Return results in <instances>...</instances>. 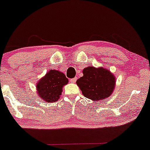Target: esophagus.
Here are the masks:
<instances>
[{"mask_svg": "<svg viewBox=\"0 0 150 150\" xmlns=\"http://www.w3.org/2000/svg\"><path fill=\"white\" fill-rule=\"evenodd\" d=\"M77 80V77H75V78H73V79H70V82L71 83H75V82H76Z\"/></svg>", "mask_w": 150, "mask_h": 150, "instance_id": "esophagus-1", "label": "esophagus"}]
</instances>
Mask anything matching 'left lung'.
<instances>
[{"label": "left lung", "instance_id": "8db88e82", "mask_svg": "<svg viewBox=\"0 0 150 150\" xmlns=\"http://www.w3.org/2000/svg\"><path fill=\"white\" fill-rule=\"evenodd\" d=\"M76 83L84 97L100 100L112 94L115 89V77L107 69L89 66L83 70V76Z\"/></svg>", "mask_w": 150, "mask_h": 150}]
</instances>
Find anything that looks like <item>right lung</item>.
I'll return each instance as SVG.
<instances>
[{
  "mask_svg": "<svg viewBox=\"0 0 150 150\" xmlns=\"http://www.w3.org/2000/svg\"><path fill=\"white\" fill-rule=\"evenodd\" d=\"M68 82V78L64 73L51 70L37 84L38 94L47 102H55L61 95L63 86Z\"/></svg>",
  "mask_w": 150,
  "mask_h": 150,
  "instance_id": "add662e5",
  "label": "right lung"
}]
</instances>
